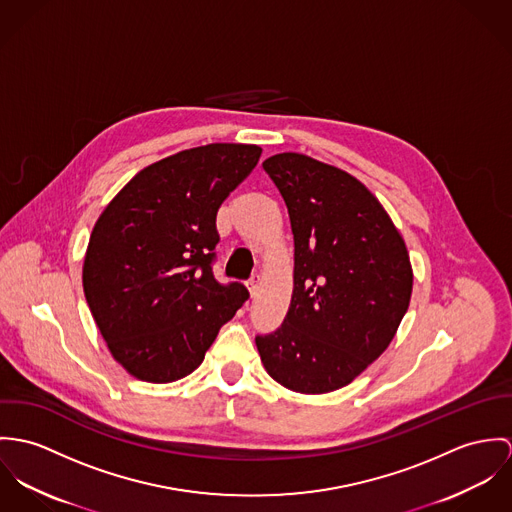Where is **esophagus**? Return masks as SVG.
I'll return each mask as SVG.
<instances>
[{
	"instance_id": "34e87169",
	"label": "esophagus",
	"mask_w": 512,
	"mask_h": 512,
	"mask_svg": "<svg viewBox=\"0 0 512 512\" xmlns=\"http://www.w3.org/2000/svg\"><path fill=\"white\" fill-rule=\"evenodd\" d=\"M259 283H261V277H259V275H253V277L249 279L247 288H249V294H251V296H255V294H257V290H259Z\"/></svg>"
}]
</instances>
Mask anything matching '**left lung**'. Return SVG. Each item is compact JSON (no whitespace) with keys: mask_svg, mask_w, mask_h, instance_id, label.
I'll return each instance as SVG.
<instances>
[{"mask_svg":"<svg viewBox=\"0 0 512 512\" xmlns=\"http://www.w3.org/2000/svg\"><path fill=\"white\" fill-rule=\"evenodd\" d=\"M294 235L283 326L257 336L265 371L288 391L324 395L359 377L395 338L412 294L400 231L355 176L302 153L263 163Z\"/></svg>","mask_w":512,"mask_h":512,"instance_id":"obj_1","label":"left lung"}]
</instances>
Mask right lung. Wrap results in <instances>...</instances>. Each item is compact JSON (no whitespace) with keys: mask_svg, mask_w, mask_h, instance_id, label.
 Masks as SVG:
<instances>
[{"mask_svg":"<svg viewBox=\"0 0 512 512\" xmlns=\"http://www.w3.org/2000/svg\"><path fill=\"white\" fill-rule=\"evenodd\" d=\"M263 149L210 143L137 172L92 229L82 284L115 361L147 383L190 375L249 292L212 275L222 202Z\"/></svg>","mask_w":512,"mask_h":512,"instance_id":"1","label":"right lung"}]
</instances>
